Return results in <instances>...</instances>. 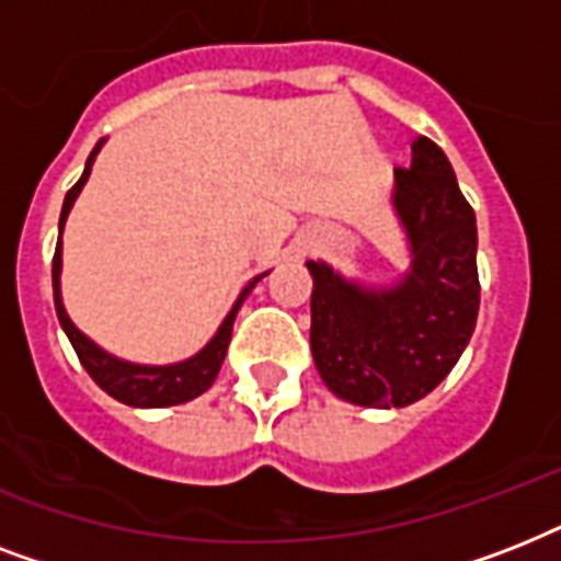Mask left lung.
Wrapping results in <instances>:
<instances>
[{
	"instance_id": "1",
	"label": "left lung",
	"mask_w": 561,
	"mask_h": 561,
	"mask_svg": "<svg viewBox=\"0 0 561 561\" xmlns=\"http://www.w3.org/2000/svg\"><path fill=\"white\" fill-rule=\"evenodd\" d=\"M392 209L410 267L390 285H364L306 262L311 352L329 390L360 408L425 399L469 346L480 308L478 224L443 148L419 136L410 169L392 171Z\"/></svg>"
}]
</instances>
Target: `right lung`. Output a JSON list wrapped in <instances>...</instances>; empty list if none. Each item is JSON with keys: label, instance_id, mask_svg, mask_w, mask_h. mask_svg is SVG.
<instances>
[{"label": "right lung", "instance_id": "right-lung-1", "mask_svg": "<svg viewBox=\"0 0 561 561\" xmlns=\"http://www.w3.org/2000/svg\"><path fill=\"white\" fill-rule=\"evenodd\" d=\"M101 145H104V139H99V145L92 148L90 160L83 165L81 180L66 192L64 209H60V224H57V232H60V236H64L66 218H69V211H72L75 201H78V194H81V188L87 186V180H90L92 162L99 157ZM60 271H64V244H60V238H57L55 262H51L57 320L64 325L66 337L72 343V350L78 352V360H81L83 369L90 373L92 381L99 383L107 396L118 399L122 404H130V408H171V404H183V401L197 399L201 392L209 390L211 383H215V378H218L220 364L227 358V346L229 337H232V323H236L238 308L244 306V299L250 297V290L255 288V282L267 276V273H259L255 279H250V285L238 294L236 306L229 308V314L224 317V323L218 325L215 337H211L201 352H194L192 358L178 360V364H134V360L116 358V355H110L107 350H101L99 343L90 341V337L69 320V314H66L64 308V294H60Z\"/></svg>", "mask_w": 561, "mask_h": 561}]
</instances>
